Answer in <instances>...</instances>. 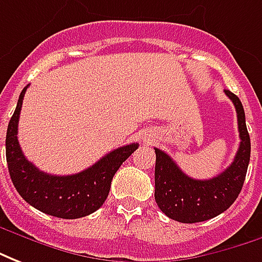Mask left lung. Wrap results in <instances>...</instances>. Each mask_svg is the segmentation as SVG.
<instances>
[{
	"mask_svg": "<svg viewBox=\"0 0 262 262\" xmlns=\"http://www.w3.org/2000/svg\"><path fill=\"white\" fill-rule=\"evenodd\" d=\"M237 111L240 146L229 168L211 179L187 176L164 151L155 148V200L166 216L181 223H199L227 210L238 198L250 162L251 144L240 98L224 90Z\"/></svg>",
	"mask_w": 262,
	"mask_h": 262,
	"instance_id": "obj_1",
	"label": "left lung"
}]
</instances>
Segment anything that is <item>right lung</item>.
<instances>
[{
	"mask_svg": "<svg viewBox=\"0 0 262 262\" xmlns=\"http://www.w3.org/2000/svg\"><path fill=\"white\" fill-rule=\"evenodd\" d=\"M27 87L19 94L18 104L7 129V164L11 181L22 199L49 216L79 219L100 209L108 196L113 176L138 144L117 148L75 175H49L29 162L18 142V121Z\"/></svg>",
	"mask_w": 262,
	"mask_h": 262,
	"instance_id": "add662e5",
	"label": "right lung"
}]
</instances>
